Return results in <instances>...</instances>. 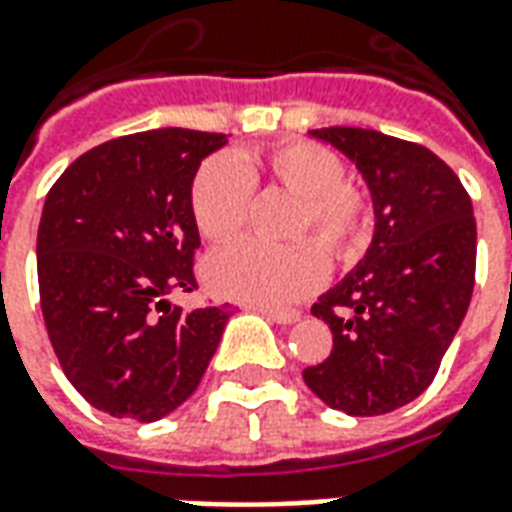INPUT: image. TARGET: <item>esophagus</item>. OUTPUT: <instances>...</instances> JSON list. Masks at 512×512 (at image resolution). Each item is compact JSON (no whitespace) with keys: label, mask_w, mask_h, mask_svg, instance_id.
Wrapping results in <instances>:
<instances>
[{"label":"esophagus","mask_w":512,"mask_h":512,"mask_svg":"<svg viewBox=\"0 0 512 512\" xmlns=\"http://www.w3.org/2000/svg\"><path fill=\"white\" fill-rule=\"evenodd\" d=\"M249 310L266 315V318H271L274 323H296L301 318L299 310H274V307H255V304H252Z\"/></svg>","instance_id":"1"}]
</instances>
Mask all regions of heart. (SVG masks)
Instances as JSON below:
<instances>
[{"label": "heart", "mask_w": 512, "mask_h": 512, "mask_svg": "<svg viewBox=\"0 0 512 512\" xmlns=\"http://www.w3.org/2000/svg\"><path fill=\"white\" fill-rule=\"evenodd\" d=\"M266 178L299 197L288 235L315 233L327 252L348 263L367 244L373 205L365 189L345 180L343 158L307 139H288L249 156H211L191 180V219L205 241L224 244L241 233L255 194ZM213 290L260 307H282L310 296L326 279V253L312 238L268 246L238 241L205 263Z\"/></svg>", "instance_id": "heart-1"}]
</instances>
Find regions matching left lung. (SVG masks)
<instances>
[{"mask_svg": "<svg viewBox=\"0 0 512 512\" xmlns=\"http://www.w3.org/2000/svg\"><path fill=\"white\" fill-rule=\"evenodd\" d=\"M365 175L376 233L365 260L312 304L332 354L304 370L326 406L376 417L430 386L469 310L477 263L472 200L436 153L373 128H315Z\"/></svg>", "mask_w": 512, "mask_h": 512, "instance_id": "1", "label": "left lung"}]
</instances>
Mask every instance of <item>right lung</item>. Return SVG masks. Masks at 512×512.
I'll use <instances>...</instances> for the list:
<instances>
[{
	"instance_id": "1",
	"label": "right lung",
	"mask_w": 512,
	"mask_h": 512,
	"mask_svg": "<svg viewBox=\"0 0 512 512\" xmlns=\"http://www.w3.org/2000/svg\"><path fill=\"white\" fill-rule=\"evenodd\" d=\"M227 139L156 128L87 150L51 186L38 227L40 310L76 392L153 422L197 389L233 304L172 307L197 290L191 180Z\"/></svg>"
}]
</instances>
